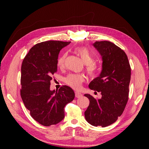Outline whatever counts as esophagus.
Segmentation results:
<instances>
[{"mask_svg":"<svg viewBox=\"0 0 149 149\" xmlns=\"http://www.w3.org/2000/svg\"><path fill=\"white\" fill-rule=\"evenodd\" d=\"M75 97L77 98H80V97H82L83 96V95L80 92H78V91H75Z\"/></svg>","mask_w":149,"mask_h":149,"instance_id":"esophagus-1","label":"esophagus"}]
</instances>
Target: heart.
<instances>
[{"label": "heart", "mask_w": 149, "mask_h": 149, "mask_svg": "<svg viewBox=\"0 0 149 149\" xmlns=\"http://www.w3.org/2000/svg\"><path fill=\"white\" fill-rule=\"evenodd\" d=\"M75 52L80 57L82 61L85 64V68L88 74L90 76H94L97 74L98 67L95 63H94L93 55L86 47H78L74 50ZM66 54H63L58 60V66L59 68H63L65 65ZM84 81V77L80 74H70L65 79V82L75 90L79 89L81 84Z\"/></svg>", "instance_id": "obj_1"}]
</instances>
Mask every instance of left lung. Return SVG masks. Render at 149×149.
Masks as SVG:
<instances>
[{"instance_id":"1","label":"left lung","mask_w":149,"mask_h":149,"mask_svg":"<svg viewBox=\"0 0 149 149\" xmlns=\"http://www.w3.org/2000/svg\"><path fill=\"white\" fill-rule=\"evenodd\" d=\"M93 45L102 56V70L89 88L100 92L102 97L97 99L90 94L84 95L90 100L84 116L91 125L105 127L116 121L127 103L131 66L125 52L114 43L102 41Z\"/></svg>"}]
</instances>
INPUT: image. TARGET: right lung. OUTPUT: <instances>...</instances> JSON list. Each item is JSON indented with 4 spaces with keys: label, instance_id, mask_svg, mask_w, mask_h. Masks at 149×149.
Segmentation results:
<instances>
[{
    "label": "right lung",
    "instance_id": "1",
    "mask_svg": "<svg viewBox=\"0 0 149 149\" xmlns=\"http://www.w3.org/2000/svg\"><path fill=\"white\" fill-rule=\"evenodd\" d=\"M70 42L46 41L36 44L25 57L21 67L20 95L31 116L44 126L55 125L64 118V107L75 97L68 86L50 90L57 72L58 55Z\"/></svg>",
    "mask_w": 149,
    "mask_h": 149
}]
</instances>
